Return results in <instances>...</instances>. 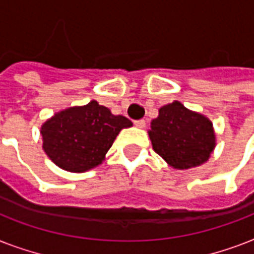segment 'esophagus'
<instances>
[{
	"label": "esophagus",
	"instance_id": "1",
	"mask_svg": "<svg viewBox=\"0 0 254 254\" xmlns=\"http://www.w3.org/2000/svg\"><path fill=\"white\" fill-rule=\"evenodd\" d=\"M134 125L137 127H141V129H142V127H146V121H145V120H137V121H134Z\"/></svg>",
	"mask_w": 254,
	"mask_h": 254
}]
</instances>
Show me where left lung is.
I'll list each match as a JSON object with an SVG mask.
<instances>
[{"label": "left lung", "mask_w": 254, "mask_h": 254, "mask_svg": "<svg viewBox=\"0 0 254 254\" xmlns=\"http://www.w3.org/2000/svg\"><path fill=\"white\" fill-rule=\"evenodd\" d=\"M147 133L155 153L177 170L200 166L216 146L212 121L179 101L159 108Z\"/></svg>", "instance_id": "1"}]
</instances>
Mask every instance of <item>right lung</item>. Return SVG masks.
<instances>
[{"label": "right lung", "instance_id": "1", "mask_svg": "<svg viewBox=\"0 0 254 254\" xmlns=\"http://www.w3.org/2000/svg\"><path fill=\"white\" fill-rule=\"evenodd\" d=\"M130 120L112 112L96 100L87 105L57 112L41 127L43 150L58 167L84 173L103 163L113 141Z\"/></svg>", "mask_w": 254, "mask_h": 254}]
</instances>
